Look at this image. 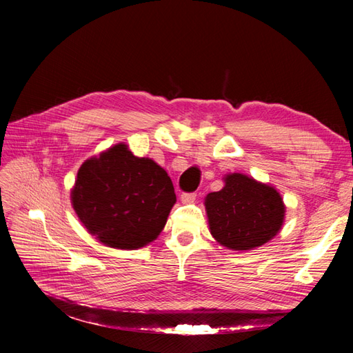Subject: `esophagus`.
Returning a JSON list of instances; mask_svg holds the SVG:
<instances>
[{"label":"esophagus","mask_w":353,"mask_h":353,"mask_svg":"<svg viewBox=\"0 0 353 353\" xmlns=\"http://www.w3.org/2000/svg\"><path fill=\"white\" fill-rule=\"evenodd\" d=\"M196 193H184L181 194V203H184V205H190V203H193L196 200Z\"/></svg>","instance_id":"esophagus-1"}]
</instances>
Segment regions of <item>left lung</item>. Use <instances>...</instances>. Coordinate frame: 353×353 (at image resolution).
Returning a JSON list of instances; mask_svg holds the SVG:
<instances>
[{
    "instance_id": "left-lung-1",
    "label": "left lung",
    "mask_w": 353,
    "mask_h": 353,
    "mask_svg": "<svg viewBox=\"0 0 353 353\" xmlns=\"http://www.w3.org/2000/svg\"><path fill=\"white\" fill-rule=\"evenodd\" d=\"M212 237L230 250H253L283 228L285 205L271 184L244 174L223 176V187L205 197Z\"/></svg>"
}]
</instances>
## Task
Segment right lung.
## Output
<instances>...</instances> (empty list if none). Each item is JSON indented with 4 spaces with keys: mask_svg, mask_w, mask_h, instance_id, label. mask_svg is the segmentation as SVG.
<instances>
[{
    "mask_svg": "<svg viewBox=\"0 0 353 353\" xmlns=\"http://www.w3.org/2000/svg\"><path fill=\"white\" fill-rule=\"evenodd\" d=\"M70 200L99 243L135 250L159 237L176 196L162 166L119 143L81 165Z\"/></svg>",
    "mask_w": 353,
    "mask_h": 353,
    "instance_id": "obj_1",
    "label": "right lung"
}]
</instances>
